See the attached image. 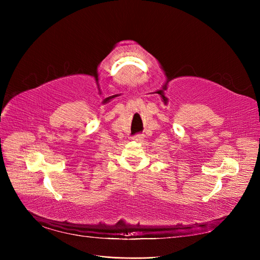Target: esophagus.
I'll return each instance as SVG.
<instances>
[{"label": "esophagus", "mask_w": 260, "mask_h": 260, "mask_svg": "<svg viewBox=\"0 0 260 260\" xmlns=\"http://www.w3.org/2000/svg\"><path fill=\"white\" fill-rule=\"evenodd\" d=\"M133 140L138 141V142H142V141L144 140V136L143 135H137V136L133 137Z\"/></svg>", "instance_id": "obj_1"}]
</instances>
